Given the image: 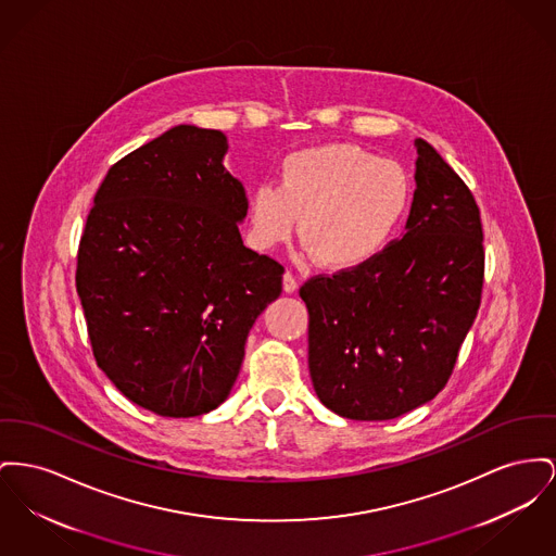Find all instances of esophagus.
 <instances>
[{
    "label": "esophagus",
    "mask_w": 556,
    "mask_h": 556,
    "mask_svg": "<svg viewBox=\"0 0 556 556\" xmlns=\"http://www.w3.org/2000/svg\"><path fill=\"white\" fill-rule=\"evenodd\" d=\"M295 290H298V279H295L294 273H286L283 275V292L286 294H294Z\"/></svg>",
    "instance_id": "esophagus-1"
}]
</instances>
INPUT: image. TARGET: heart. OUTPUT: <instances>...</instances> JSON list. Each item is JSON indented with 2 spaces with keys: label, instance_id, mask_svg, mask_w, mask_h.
<instances>
[{
  "label": "heart",
  "instance_id": "heart-1",
  "mask_svg": "<svg viewBox=\"0 0 556 556\" xmlns=\"http://www.w3.org/2000/svg\"><path fill=\"white\" fill-rule=\"evenodd\" d=\"M414 201L405 165L357 147L321 144L281 164L279 185L250 195V232L268 250L298 235L313 261L346 270L376 258L403 227Z\"/></svg>",
  "mask_w": 556,
  "mask_h": 556
}]
</instances>
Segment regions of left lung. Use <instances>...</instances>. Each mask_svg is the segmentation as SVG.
<instances>
[{
  "label": "left lung",
  "instance_id": "8db88e82",
  "mask_svg": "<svg viewBox=\"0 0 556 556\" xmlns=\"http://www.w3.org/2000/svg\"><path fill=\"white\" fill-rule=\"evenodd\" d=\"M401 239L300 288L319 401L349 420H392L447 384L483 290V227L470 189L422 138Z\"/></svg>",
  "mask_w": 556,
  "mask_h": 556
}]
</instances>
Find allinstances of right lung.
<instances>
[{"mask_svg": "<svg viewBox=\"0 0 556 556\" xmlns=\"http://www.w3.org/2000/svg\"><path fill=\"white\" fill-rule=\"evenodd\" d=\"M227 136L176 126L109 169L77 252L94 359L131 403L193 418L227 401L283 266L243 245Z\"/></svg>", "mask_w": 556, "mask_h": 556, "instance_id": "right-lung-1", "label": "right lung"}]
</instances>
